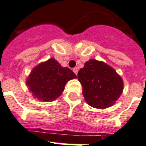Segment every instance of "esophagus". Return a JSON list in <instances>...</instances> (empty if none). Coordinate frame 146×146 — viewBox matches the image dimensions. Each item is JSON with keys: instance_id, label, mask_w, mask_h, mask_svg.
I'll list each match as a JSON object with an SVG mask.
<instances>
[{"instance_id": "esophagus-1", "label": "esophagus", "mask_w": 146, "mask_h": 146, "mask_svg": "<svg viewBox=\"0 0 146 146\" xmlns=\"http://www.w3.org/2000/svg\"><path fill=\"white\" fill-rule=\"evenodd\" d=\"M73 72L76 73V75H77V73H78V70H78V68H77V67H75V68H73Z\"/></svg>"}]
</instances>
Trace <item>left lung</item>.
<instances>
[{
	"label": "left lung",
	"mask_w": 146,
	"mask_h": 146,
	"mask_svg": "<svg viewBox=\"0 0 146 146\" xmlns=\"http://www.w3.org/2000/svg\"><path fill=\"white\" fill-rule=\"evenodd\" d=\"M82 94L89 106L106 109L115 104L123 92L124 82L120 75L104 61L90 59L78 73Z\"/></svg>",
	"instance_id": "8db88e82"
}]
</instances>
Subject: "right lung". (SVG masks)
Listing matches in <instances>:
<instances>
[{
  "label": "right lung",
  "instance_id": "right-lung-1",
  "mask_svg": "<svg viewBox=\"0 0 146 146\" xmlns=\"http://www.w3.org/2000/svg\"><path fill=\"white\" fill-rule=\"evenodd\" d=\"M76 75L68 67H63L54 58H49L33 68L26 85L33 97L42 102H50L61 95L65 85Z\"/></svg>",
  "mask_w": 146,
  "mask_h": 146
}]
</instances>
